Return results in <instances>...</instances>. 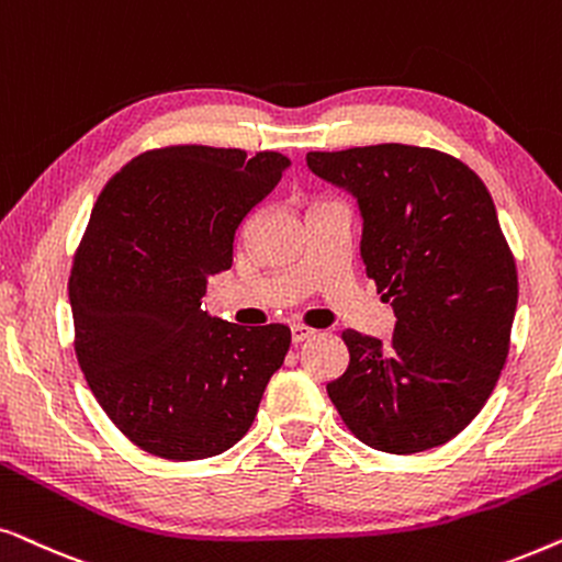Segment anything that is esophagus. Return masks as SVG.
<instances>
[{
    "label": "esophagus",
    "mask_w": 562,
    "mask_h": 562,
    "mask_svg": "<svg viewBox=\"0 0 562 562\" xmlns=\"http://www.w3.org/2000/svg\"><path fill=\"white\" fill-rule=\"evenodd\" d=\"M313 334H316V331H313V328H308V326H303V324L290 326V336H293V344H301L305 339H311Z\"/></svg>",
    "instance_id": "34e87169"
}]
</instances>
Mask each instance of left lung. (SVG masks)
<instances>
[{
	"instance_id": "8db88e82",
	"label": "left lung",
	"mask_w": 562,
	"mask_h": 562,
	"mask_svg": "<svg viewBox=\"0 0 562 562\" xmlns=\"http://www.w3.org/2000/svg\"><path fill=\"white\" fill-rule=\"evenodd\" d=\"M305 161L357 200L364 269L395 313L387 344L341 334L349 364L328 398L372 450L450 442L498 383L519 297L488 190L460 159L422 146L311 151Z\"/></svg>"
}]
</instances>
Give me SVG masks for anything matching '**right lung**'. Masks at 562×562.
I'll list each match as a JSON object with an SVG mask.
<instances>
[{
  "label": "right lung",
  "mask_w": 562,
  "mask_h": 562,
  "mask_svg": "<svg viewBox=\"0 0 562 562\" xmlns=\"http://www.w3.org/2000/svg\"><path fill=\"white\" fill-rule=\"evenodd\" d=\"M288 156L167 146L104 184L74 257L69 301L79 368L110 422L164 460H205L249 431L290 328L203 311L207 277Z\"/></svg>",
  "instance_id": "obj_1"
}]
</instances>
